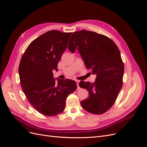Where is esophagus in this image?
I'll use <instances>...</instances> for the list:
<instances>
[{
	"mask_svg": "<svg viewBox=\"0 0 147 147\" xmlns=\"http://www.w3.org/2000/svg\"><path fill=\"white\" fill-rule=\"evenodd\" d=\"M76 85H77V86H78V89H79L80 88L79 86V80H76Z\"/></svg>",
	"mask_w": 147,
	"mask_h": 147,
	"instance_id": "esophagus-1",
	"label": "esophagus"
}]
</instances>
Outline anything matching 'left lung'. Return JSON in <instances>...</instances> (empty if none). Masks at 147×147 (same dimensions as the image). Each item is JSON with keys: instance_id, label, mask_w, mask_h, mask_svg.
<instances>
[{"instance_id": "left-lung-1", "label": "left lung", "mask_w": 147, "mask_h": 147, "mask_svg": "<svg viewBox=\"0 0 147 147\" xmlns=\"http://www.w3.org/2000/svg\"><path fill=\"white\" fill-rule=\"evenodd\" d=\"M68 49H78L87 69L97 77L94 83L80 81L89 97L81 101L87 112L100 115L109 110L115 102L123 86L124 63L117 46L111 38L94 32L82 30L74 32Z\"/></svg>"}]
</instances>
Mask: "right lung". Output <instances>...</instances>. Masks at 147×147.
<instances>
[{"label":"right lung","instance_id":"obj_1","mask_svg":"<svg viewBox=\"0 0 147 147\" xmlns=\"http://www.w3.org/2000/svg\"><path fill=\"white\" fill-rule=\"evenodd\" d=\"M72 32L50 30L38 37L25 50L18 67L21 86L30 105L40 113L53 117L65 109L66 99L77 85L74 80L58 79L52 71L68 46Z\"/></svg>","mask_w":147,"mask_h":147}]
</instances>
